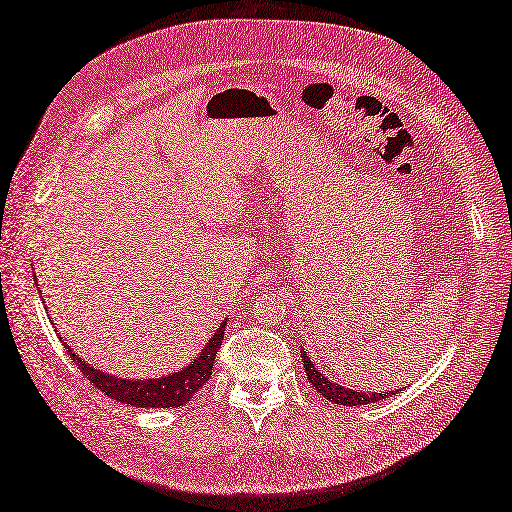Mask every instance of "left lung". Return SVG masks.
<instances>
[{"label":"left lung","instance_id":"8db88e82","mask_svg":"<svg viewBox=\"0 0 512 512\" xmlns=\"http://www.w3.org/2000/svg\"><path fill=\"white\" fill-rule=\"evenodd\" d=\"M303 348V346H300ZM300 355H303V368L307 372V378L309 383L318 389L320 396H324L326 400H331L335 404H344V406H357V404H370V402H378L383 400L387 396H396V391H389V393H378V391H372V393H365V391H355V389H348V387H342L337 385L333 381H329L324 374H320V370L313 365V361L307 357L305 350H300Z\"/></svg>","mask_w":512,"mask_h":512}]
</instances>
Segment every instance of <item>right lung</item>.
Masks as SVG:
<instances>
[{
    "instance_id": "obj_1",
    "label": "right lung",
    "mask_w": 512,
    "mask_h": 512,
    "mask_svg": "<svg viewBox=\"0 0 512 512\" xmlns=\"http://www.w3.org/2000/svg\"><path fill=\"white\" fill-rule=\"evenodd\" d=\"M225 329L227 320L220 324V329L214 333L212 339H209V344L203 348L201 357H196L188 368L162 378H149V381L147 378H144V381H131V378H119L93 370L88 363L77 357L69 346L64 348H67L69 357L88 381L112 400L131 404L136 406V409H177V406L188 404L194 393L209 381L216 355L222 346V339H225Z\"/></svg>"
}]
</instances>
